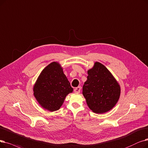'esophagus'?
Returning a JSON list of instances; mask_svg holds the SVG:
<instances>
[{"instance_id": "obj_1", "label": "esophagus", "mask_w": 148, "mask_h": 148, "mask_svg": "<svg viewBox=\"0 0 148 148\" xmlns=\"http://www.w3.org/2000/svg\"><path fill=\"white\" fill-rule=\"evenodd\" d=\"M80 90H81V87L80 86H78V87H77V88H75L74 89V91L75 93L78 94V93H79L80 92Z\"/></svg>"}]
</instances>
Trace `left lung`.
Masks as SVG:
<instances>
[{"label": "left lung", "mask_w": 148, "mask_h": 148, "mask_svg": "<svg viewBox=\"0 0 148 148\" xmlns=\"http://www.w3.org/2000/svg\"><path fill=\"white\" fill-rule=\"evenodd\" d=\"M88 74L82 94L88 107L96 114L110 111L120 98L121 88L118 82L110 71L98 62L88 71Z\"/></svg>", "instance_id": "8db88e82"}]
</instances>
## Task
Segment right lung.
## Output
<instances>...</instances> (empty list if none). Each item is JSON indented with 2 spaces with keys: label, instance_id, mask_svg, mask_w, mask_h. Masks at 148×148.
<instances>
[{
  "label": "right lung",
  "instance_id": "add662e5",
  "mask_svg": "<svg viewBox=\"0 0 148 148\" xmlns=\"http://www.w3.org/2000/svg\"><path fill=\"white\" fill-rule=\"evenodd\" d=\"M73 91L62 67L57 62L42 70L33 86V94L38 104L51 112L59 110L66 95Z\"/></svg>",
  "mask_w": 148,
  "mask_h": 148
}]
</instances>
